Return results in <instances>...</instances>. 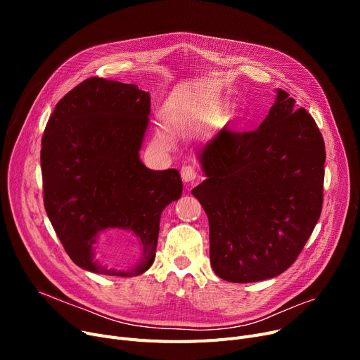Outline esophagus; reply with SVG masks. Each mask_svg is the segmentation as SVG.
<instances>
[{"instance_id":"1","label":"esophagus","mask_w":360,"mask_h":360,"mask_svg":"<svg viewBox=\"0 0 360 360\" xmlns=\"http://www.w3.org/2000/svg\"><path fill=\"white\" fill-rule=\"evenodd\" d=\"M181 178L185 184H193L197 179V170L193 166H184L181 169Z\"/></svg>"}]
</instances>
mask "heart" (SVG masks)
<instances>
[{
	"instance_id": "obj_1",
	"label": "heart",
	"mask_w": 360,
	"mask_h": 360,
	"mask_svg": "<svg viewBox=\"0 0 360 360\" xmlns=\"http://www.w3.org/2000/svg\"><path fill=\"white\" fill-rule=\"evenodd\" d=\"M221 113H223V109H221V106H214L213 109H210L209 112H207V120H210V121H214V120H217V118H220L221 117ZM159 140L160 141H166V136L163 134V132H159Z\"/></svg>"
}]
</instances>
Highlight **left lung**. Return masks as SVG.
<instances>
[{
	"mask_svg": "<svg viewBox=\"0 0 360 360\" xmlns=\"http://www.w3.org/2000/svg\"><path fill=\"white\" fill-rule=\"evenodd\" d=\"M276 93L255 131L223 128L197 155L205 179L193 195L209 217L210 262L232 283L286 271L323 209V136L288 91Z\"/></svg>",
	"mask_w": 360,
	"mask_h": 360,
	"instance_id": "obj_1",
	"label": "left lung"
}]
</instances>
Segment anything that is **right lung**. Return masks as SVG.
<instances>
[{
  "mask_svg": "<svg viewBox=\"0 0 360 360\" xmlns=\"http://www.w3.org/2000/svg\"><path fill=\"white\" fill-rule=\"evenodd\" d=\"M150 94L136 84L91 77L56 103L46 124L41 166L46 214L70 258L105 276L132 277L155 261L165 207L182 195L176 169L151 170L140 160ZM138 236L141 261L128 271L103 264V235Z\"/></svg>",
  "mask_w": 360,
  "mask_h": 360,
  "instance_id": "add662e5",
  "label": "right lung"
}]
</instances>
